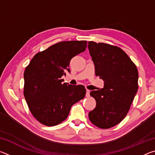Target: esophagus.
Instances as JSON below:
<instances>
[{"mask_svg": "<svg viewBox=\"0 0 155 155\" xmlns=\"http://www.w3.org/2000/svg\"><path fill=\"white\" fill-rule=\"evenodd\" d=\"M90 90H86V97L90 96Z\"/></svg>", "mask_w": 155, "mask_h": 155, "instance_id": "1", "label": "esophagus"}]
</instances>
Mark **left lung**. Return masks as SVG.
Returning <instances> with one entry per match:
<instances>
[{
  "mask_svg": "<svg viewBox=\"0 0 155 155\" xmlns=\"http://www.w3.org/2000/svg\"><path fill=\"white\" fill-rule=\"evenodd\" d=\"M87 47L95 74L104 83L103 88L90 92L96 106L89 118L97 127L106 129L119 124L130 109L138 90V70L119 47L91 41Z\"/></svg>",
  "mask_w": 155,
  "mask_h": 155,
  "instance_id": "1",
  "label": "left lung"
}]
</instances>
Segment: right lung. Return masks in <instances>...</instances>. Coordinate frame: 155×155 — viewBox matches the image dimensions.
Here are the masks:
<instances>
[{"instance_id":"right-lung-1","label":"right lung","mask_w":155,"mask_h":155,"mask_svg":"<svg viewBox=\"0 0 155 155\" xmlns=\"http://www.w3.org/2000/svg\"><path fill=\"white\" fill-rule=\"evenodd\" d=\"M87 41H61L37 53L24 73V96L30 111L41 124L52 127L67 118L74 103L85 96L83 85L64 83L72 57L85 51Z\"/></svg>"}]
</instances>
